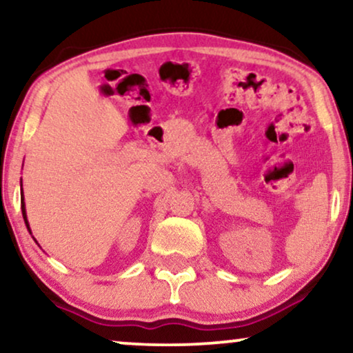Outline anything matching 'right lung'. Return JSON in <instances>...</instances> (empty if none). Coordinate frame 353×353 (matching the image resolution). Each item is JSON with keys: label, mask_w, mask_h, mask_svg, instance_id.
I'll return each instance as SVG.
<instances>
[{"label": "right lung", "mask_w": 353, "mask_h": 353, "mask_svg": "<svg viewBox=\"0 0 353 353\" xmlns=\"http://www.w3.org/2000/svg\"><path fill=\"white\" fill-rule=\"evenodd\" d=\"M22 215H23V221H26L27 228H28V221H27V214H26V202H23V197H22ZM28 231H30V228H28Z\"/></svg>", "instance_id": "right-lung-1"}]
</instances>
